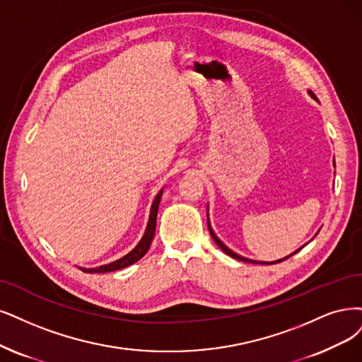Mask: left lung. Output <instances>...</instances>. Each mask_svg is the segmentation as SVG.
I'll list each match as a JSON object with an SVG mask.
<instances>
[{"instance_id":"left-lung-1","label":"left lung","mask_w":362,"mask_h":362,"mask_svg":"<svg viewBox=\"0 0 362 362\" xmlns=\"http://www.w3.org/2000/svg\"><path fill=\"white\" fill-rule=\"evenodd\" d=\"M309 93H310V97H313V98L316 100V95H315V93H313L312 90H309ZM207 226H209V231H210V235H211V238H213V240H215V243H216V245H218V246H219V247H221V249H222V250H223V252L226 253V255H230V257H233L234 259H238V261H243V262H252V264H276V262H282V261L288 259L289 257H292V255H296V253H297L298 250H301V249H303V247L305 246V245H304V246H303V247H300L298 250H296V252H293V253H291V255H289V257H286V258H282V259H277V261H273V262H262V261L259 262V261H252V259H247V258H245V257H240V255H238V253L233 252V250H231L230 247H226V246H225V245H223V243L221 242V240H219V238L216 237L215 231H213V230H211V226H210V222H209V219H207Z\"/></svg>"}]
</instances>
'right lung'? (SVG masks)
Masks as SVG:
<instances>
[{"instance_id":"1","label":"right lung","mask_w":362,"mask_h":362,"mask_svg":"<svg viewBox=\"0 0 362 362\" xmlns=\"http://www.w3.org/2000/svg\"><path fill=\"white\" fill-rule=\"evenodd\" d=\"M160 197H163V189H160L158 192V195L155 197V202L151 207V215H149V222H147V226H146V231H144V235L141 237L140 243L134 247L128 255H125L124 258H120L117 261H113L110 264H105V265H100V267H95V269H82V267H78L80 270L85 272V273H109V272H116V270H120V269H125V267L137 262L139 259H141L146 252L149 250L151 247V243L153 240V235H155V228H156V216H158V207H159V202H160Z\"/></svg>"}]
</instances>
